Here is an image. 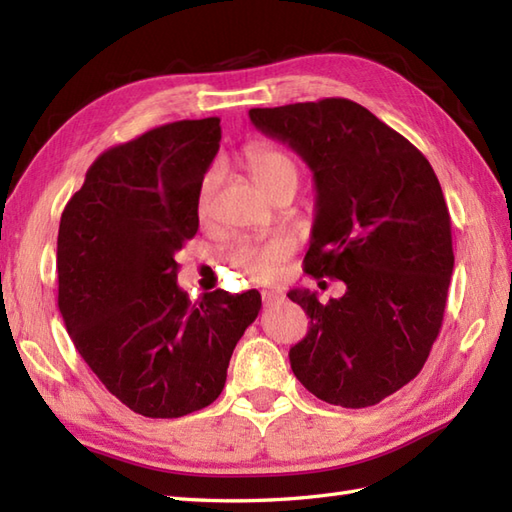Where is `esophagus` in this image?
I'll list each match as a JSON object with an SVG mask.
<instances>
[{
    "label": "esophagus",
    "instance_id": "1",
    "mask_svg": "<svg viewBox=\"0 0 512 512\" xmlns=\"http://www.w3.org/2000/svg\"><path fill=\"white\" fill-rule=\"evenodd\" d=\"M281 299H284V292H281V290H264V292H262L264 308L275 306V303H277V301H281Z\"/></svg>",
    "mask_w": 512,
    "mask_h": 512
}]
</instances>
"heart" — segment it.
<instances>
[{"mask_svg":"<svg viewBox=\"0 0 512 512\" xmlns=\"http://www.w3.org/2000/svg\"><path fill=\"white\" fill-rule=\"evenodd\" d=\"M244 162L257 187L270 198L281 191H297L301 182V167L297 158L288 154L286 149L255 143L246 147ZM217 184H220V169L211 167L204 173L198 189L200 220H206L211 215ZM295 248V239L286 235L273 237L268 242H242L231 253V264L250 281H270L279 275L281 266L295 253Z\"/></svg>","mask_w":512,"mask_h":512,"instance_id":"1","label":"heart"}]
</instances>
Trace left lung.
Returning a JSON list of instances; mask_svg holds the SVG:
<instances>
[{
	"mask_svg": "<svg viewBox=\"0 0 512 512\" xmlns=\"http://www.w3.org/2000/svg\"><path fill=\"white\" fill-rule=\"evenodd\" d=\"M250 121L308 162L317 187L310 250L314 279L345 295L288 297L310 317L290 367L314 396L372 407L420 374L436 343L453 273L451 215L429 160L350 99L253 107Z\"/></svg>",
	"mask_w": 512,
	"mask_h": 512,
	"instance_id": "obj_1",
	"label": "left lung"
}]
</instances>
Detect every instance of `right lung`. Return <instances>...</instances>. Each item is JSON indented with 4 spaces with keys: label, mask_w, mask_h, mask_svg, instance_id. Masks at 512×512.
<instances>
[{
    "label": "right lung",
    "mask_w": 512,
    "mask_h": 512,
    "mask_svg": "<svg viewBox=\"0 0 512 512\" xmlns=\"http://www.w3.org/2000/svg\"><path fill=\"white\" fill-rule=\"evenodd\" d=\"M220 138L211 116L110 147L61 213L65 330L105 389L147 418L209 407L262 308L257 290H215L191 303L176 284V253L198 233V189Z\"/></svg>",
    "instance_id": "right-lung-1"
}]
</instances>
